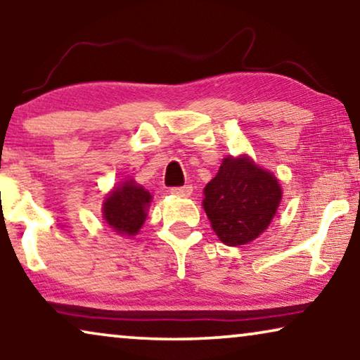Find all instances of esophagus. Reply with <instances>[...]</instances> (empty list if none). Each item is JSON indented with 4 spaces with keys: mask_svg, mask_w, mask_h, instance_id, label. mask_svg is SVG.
Segmentation results:
<instances>
[{
    "mask_svg": "<svg viewBox=\"0 0 360 360\" xmlns=\"http://www.w3.org/2000/svg\"><path fill=\"white\" fill-rule=\"evenodd\" d=\"M191 191H193V188H191L190 185L172 186V188H170V193L175 195V196H188V195H191Z\"/></svg>",
    "mask_w": 360,
    "mask_h": 360,
    "instance_id": "34e87169",
    "label": "esophagus"
}]
</instances>
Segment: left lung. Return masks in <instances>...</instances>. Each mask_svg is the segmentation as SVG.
Wrapping results in <instances>:
<instances>
[{"label":"left lung","instance_id":"obj_1","mask_svg":"<svg viewBox=\"0 0 360 360\" xmlns=\"http://www.w3.org/2000/svg\"><path fill=\"white\" fill-rule=\"evenodd\" d=\"M280 200L282 190L272 174L249 157H229L206 185L203 208L224 244L244 245L267 229Z\"/></svg>","mask_w":360,"mask_h":360}]
</instances>
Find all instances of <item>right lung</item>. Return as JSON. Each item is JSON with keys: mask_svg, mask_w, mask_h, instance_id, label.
Masks as SVG:
<instances>
[{"mask_svg": "<svg viewBox=\"0 0 360 360\" xmlns=\"http://www.w3.org/2000/svg\"><path fill=\"white\" fill-rule=\"evenodd\" d=\"M150 193L136 185L134 181H126L108 196L103 208V216L106 223L116 233L124 236H134L144 224L146 210L150 203Z\"/></svg>", "mask_w": 360, "mask_h": 360, "instance_id": "1", "label": "right lung"}]
</instances>
